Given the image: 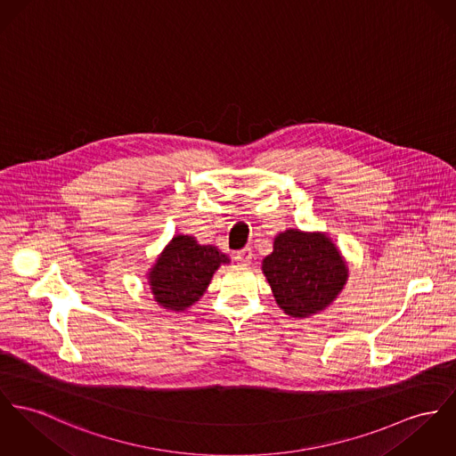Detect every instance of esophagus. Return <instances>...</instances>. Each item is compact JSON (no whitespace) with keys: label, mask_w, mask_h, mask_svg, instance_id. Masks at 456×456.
I'll list each match as a JSON object with an SVG mask.
<instances>
[{"label":"esophagus","mask_w":456,"mask_h":456,"mask_svg":"<svg viewBox=\"0 0 456 456\" xmlns=\"http://www.w3.org/2000/svg\"><path fill=\"white\" fill-rule=\"evenodd\" d=\"M234 258H236L241 265H249V264H251V258H253V251H251V248H243V249L236 251Z\"/></svg>","instance_id":"obj_1"}]
</instances>
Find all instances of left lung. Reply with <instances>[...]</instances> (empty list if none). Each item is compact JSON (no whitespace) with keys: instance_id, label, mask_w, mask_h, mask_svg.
Segmentation results:
<instances>
[{"instance_id":"left-lung-1","label":"left lung","mask_w":456,"mask_h":456,"mask_svg":"<svg viewBox=\"0 0 456 456\" xmlns=\"http://www.w3.org/2000/svg\"><path fill=\"white\" fill-rule=\"evenodd\" d=\"M281 309L291 317L324 311L349 276L344 256L326 234L288 229L276 236L274 251L262 262Z\"/></svg>"}]
</instances>
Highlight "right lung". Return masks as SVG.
<instances>
[{"label":"right lung","instance_id":"right-lung-1","mask_svg":"<svg viewBox=\"0 0 456 456\" xmlns=\"http://www.w3.org/2000/svg\"><path fill=\"white\" fill-rule=\"evenodd\" d=\"M229 262L218 248L198 245L192 236L178 234L149 273L154 300L165 309L185 311L207 291L215 271Z\"/></svg>","mask_w":456,"mask_h":456}]
</instances>
